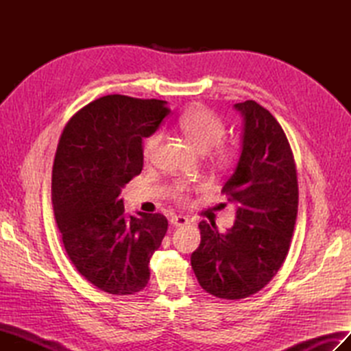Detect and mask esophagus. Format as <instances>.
Masks as SVG:
<instances>
[{
  "label": "esophagus",
  "mask_w": 351,
  "mask_h": 351,
  "mask_svg": "<svg viewBox=\"0 0 351 351\" xmlns=\"http://www.w3.org/2000/svg\"><path fill=\"white\" fill-rule=\"evenodd\" d=\"M169 224L174 227H184V226L190 224V219L183 215H173L171 218H169Z\"/></svg>",
  "instance_id": "esophagus-1"
}]
</instances>
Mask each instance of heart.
Returning <instances> with one entry per match:
<instances>
[{
    "label": "heart",
    "mask_w": 351,
    "mask_h": 351,
    "mask_svg": "<svg viewBox=\"0 0 351 351\" xmlns=\"http://www.w3.org/2000/svg\"><path fill=\"white\" fill-rule=\"evenodd\" d=\"M178 127L182 133L186 136V139L193 145L195 149L200 154L209 152L212 147H215L226 136V125L218 117L204 107H195L186 111L178 120ZM162 141V134L156 133L147 139L143 147V155L146 159H151L159 143ZM232 152L231 147L218 145L215 149L214 158L219 164H227L231 161ZM190 187L186 183H177L171 189V197L176 199L180 204H183L189 199Z\"/></svg>",
    "instance_id": "b5f03b06"
}]
</instances>
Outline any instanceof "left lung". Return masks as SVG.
Here are the masks:
<instances>
[{
  "mask_svg": "<svg viewBox=\"0 0 351 351\" xmlns=\"http://www.w3.org/2000/svg\"><path fill=\"white\" fill-rule=\"evenodd\" d=\"M243 117L240 158L221 192L237 205L226 232L202 221L192 268L202 289L237 300L267 285L289 253L299 187L289 141L280 123L254 101L234 104Z\"/></svg>",
  "mask_w": 351,
  "mask_h": 351,
  "instance_id": "obj_1",
  "label": "left lung"
}]
</instances>
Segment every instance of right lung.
I'll return each mask as SVG.
<instances>
[{"label":"right lung","instance_id":"add662e5","mask_svg":"<svg viewBox=\"0 0 351 351\" xmlns=\"http://www.w3.org/2000/svg\"><path fill=\"white\" fill-rule=\"evenodd\" d=\"M169 114L165 101L107 95L64 127L52 167V206L66 252L90 284L134 294L168 228L161 214H124L121 189L143 168V139Z\"/></svg>","mask_w":351,"mask_h":351}]
</instances>
